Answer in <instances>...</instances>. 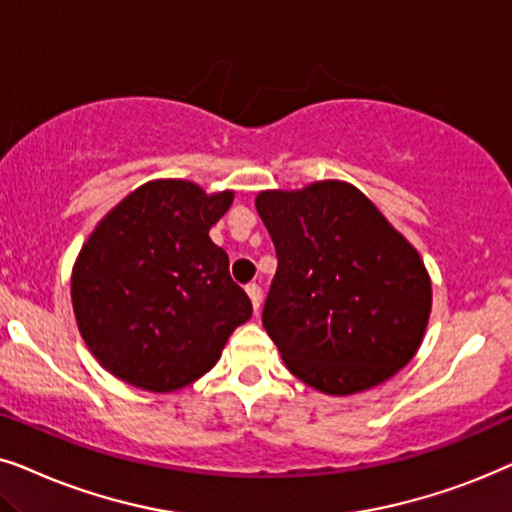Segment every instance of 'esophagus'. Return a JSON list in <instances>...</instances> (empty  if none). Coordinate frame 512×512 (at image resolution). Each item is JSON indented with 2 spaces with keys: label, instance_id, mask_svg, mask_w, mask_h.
Wrapping results in <instances>:
<instances>
[{
  "label": "esophagus",
  "instance_id": "esophagus-1",
  "mask_svg": "<svg viewBox=\"0 0 512 512\" xmlns=\"http://www.w3.org/2000/svg\"><path fill=\"white\" fill-rule=\"evenodd\" d=\"M245 292H248V297H250L252 309H255V313L260 311V306H262V288H260V285L248 283V285H245Z\"/></svg>",
  "mask_w": 512,
  "mask_h": 512
}]
</instances>
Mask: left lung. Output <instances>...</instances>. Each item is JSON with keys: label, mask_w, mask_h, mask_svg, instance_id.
<instances>
[{"label": "left lung", "mask_w": 512, "mask_h": 512, "mask_svg": "<svg viewBox=\"0 0 512 512\" xmlns=\"http://www.w3.org/2000/svg\"><path fill=\"white\" fill-rule=\"evenodd\" d=\"M278 269L262 323L285 367L327 395H351L403 370L431 316L419 252L349 182L255 199Z\"/></svg>", "instance_id": "8db88e82"}]
</instances>
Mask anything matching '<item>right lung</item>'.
I'll list each match as a JSON object with an SVG mask.
<instances>
[{
	"instance_id": "right-lung-1",
	"label": "right lung",
	"mask_w": 512,
	"mask_h": 512,
	"mask_svg": "<svg viewBox=\"0 0 512 512\" xmlns=\"http://www.w3.org/2000/svg\"><path fill=\"white\" fill-rule=\"evenodd\" d=\"M234 192L154 180L102 217L72 269V306L98 363L126 384L170 393L203 377L252 304L208 231Z\"/></svg>"
}]
</instances>
